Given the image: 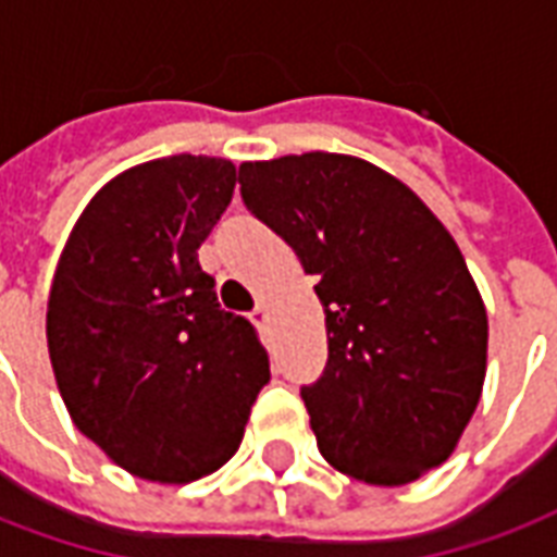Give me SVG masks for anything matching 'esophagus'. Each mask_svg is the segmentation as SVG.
Instances as JSON below:
<instances>
[{
  "label": "esophagus",
  "instance_id": "34e87169",
  "mask_svg": "<svg viewBox=\"0 0 557 557\" xmlns=\"http://www.w3.org/2000/svg\"><path fill=\"white\" fill-rule=\"evenodd\" d=\"M250 321H253V324H259V327L265 324V321H268V307H265V304H257V307L250 310Z\"/></svg>",
  "mask_w": 557,
  "mask_h": 557
}]
</instances>
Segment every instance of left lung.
Here are the masks:
<instances>
[{
	"instance_id": "1",
	"label": "left lung",
	"mask_w": 557,
	"mask_h": 557,
	"mask_svg": "<svg viewBox=\"0 0 557 557\" xmlns=\"http://www.w3.org/2000/svg\"><path fill=\"white\" fill-rule=\"evenodd\" d=\"M247 209L319 277L327 366L304 386L324 460L401 487L455 451L487 374V307L413 188L345 152L242 162Z\"/></svg>"
}]
</instances>
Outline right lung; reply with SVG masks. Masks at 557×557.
<instances>
[{
	"label": "right lung",
	"mask_w": 557,
	"mask_h": 557,
	"mask_svg": "<svg viewBox=\"0 0 557 557\" xmlns=\"http://www.w3.org/2000/svg\"><path fill=\"white\" fill-rule=\"evenodd\" d=\"M233 188L236 164L215 156L126 168L82 209L52 277L47 345L70 419L144 481L224 467L271 377L197 259Z\"/></svg>",
	"instance_id": "right-lung-1"
}]
</instances>
